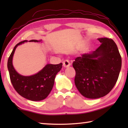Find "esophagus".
<instances>
[{
    "label": "esophagus",
    "mask_w": 128,
    "mask_h": 128,
    "mask_svg": "<svg viewBox=\"0 0 128 128\" xmlns=\"http://www.w3.org/2000/svg\"><path fill=\"white\" fill-rule=\"evenodd\" d=\"M63 65H64V68H68L70 66V64L69 61L68 60H64L63 62Z\"/></svg>",
    "instance_id": "1"
}]
</instances>
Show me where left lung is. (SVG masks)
Listing matches in <instances>:
<instances>
[{"label":"left lung","mask_w":128,"mask_h":128,"mask_svg":"<svg viewBox=\"0 0 128 128\" xmlns=\"http://www.w3.org/2000/svg\"><path fill=\"white\" fill-rule=\"evenodd\" d=\"M96 50L83 54L73 62L75 85L84 97L98 98L111 92L118 80L122 59L116 44L111 38H98Z\"/></svg>","instance_id":"8db88e82"}]
</instances>
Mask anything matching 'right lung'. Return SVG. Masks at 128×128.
Listing matches in <instances>:
<instances>
[{
    "label": "right lung",
    "instance_id": "obj_1",
    "mask_svg": "<svg viewBox=\"0 0 128 128\" xmlns=\"http://www.w3.org/2000/svg\"><path fill=\"white\" fill-rule=\"evenodd\" d=\"M27 41V40H24L17 44L8 58V68L10 81L14 88L21 96L29 100L41 101L46 98L51 92L55 76L62 69V64H48L39 72L30 76H24L19 74L14 69L12 59L17 46ZM39 41L36 40L30 41V42Z\"/></svg>",
    "mask_w": 128,
    "mask_h": 128
}]
</instances>
